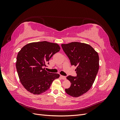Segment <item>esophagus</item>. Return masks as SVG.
<instances>
[{"instance_id":"34e87169","label":"esophagus","mask_w":120,"mask_h":120,"mask_svg":"<svg viewBox=\"0 0 120 120\" xmlns=\"http://www.w3.org/2000/svg\"><path fill=\"white\" fill-rule=\"evenodd\" d=\"M60 78L61 79H66V77H65V76H64V75H60Z\"/></svg>"}]
</instances>
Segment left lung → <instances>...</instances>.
I'll list each match as a JSON object with an SVG mask.
<instances>
[{
  "mask_svg": "<svg viewBox=\"0 0 120 120\" xmlns=\"http://www.w3.org/2000/svg\"><path fill=\"white\" fill-rule=\"evenodd\" d=\"M61 47L71 66H77V76L67 77L71 84L65 91L72 97H79L88 91L95 80L99 68V55L91 46L83 43L72 42Z\"/></svg>",
  "mask_w": 120,
  "mask_h": 120,
  "instance_id": "obj_1",
  "label": "left lung"
}]
</instances>
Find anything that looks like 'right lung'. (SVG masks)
<instances>
[{"mask_svg": "<svg viewBox=\"0 0 120 120\" xmlns=\"http://www.w3.org/2000/svg\"><path fill=\"white\" fill-rule=\"evenodd\" d=\"M60 50L56 43L44 41L28 43L18 53L17 72L21 84L28 92L34 95L44 93L60 77L59 74L50 73L44 68Z\"/></svg>", "mask_w": 120, "mask_h": 120, "instance_id": "add662e5", "label": "right lung"}]
</instances>
